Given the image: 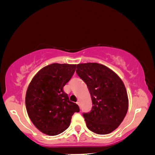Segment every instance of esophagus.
<instances>
[{
    "instance_id": "obj_1",
    "label": "esophagus",
    "mask_w": 155,
    "mask_h": 155,
    "mask_svg": "<svg viewBox=\"0 0 155 155\" xmlns=\"http://www.w3.org/2000/svg\"><path fill=\"white\" fill-rule=\"evenodd\" d=\"M77 104H78V106H79V107L81 106V103H80V102H79V101H78V102H77Z\"/></svg>"
}]
</instances>
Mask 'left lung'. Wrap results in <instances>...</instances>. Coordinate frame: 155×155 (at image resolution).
Instances as JSON below:
<instances>
[{"instance_id":"obj_1","label":"left lung","mask_w":155,"mask_h":155,"mask_svg":"<svg viewBox=\"0 0 155 155\" xmlns=\"http://www.w3.org/2000/svg\"><path fill=\"white\" fill-rule=\"evenodd\" d=\"M77 68L92 101L90 112L83 114L87 127L96 134H109L119 127L127 115L128 99L124 84L104 65L87 63L78 64Z\"/></svg>"}]
</instances>
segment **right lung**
Masks as SVG:
<instances>
[{"label":"right lung","mask_w":155,"mask_h":155,"mask_svg":"<svg viewBox=\"0 0 155 155\" xmlns=\"http://www.w3.org/2000/svg\"><path fill=\"white\" fill-rule=\"evenodd\" d=\"M74 64H52L41 69L28 85L25 103L33 124L44 134L54 136L69 127L72 116L79 112L64 88L74 74Z\"/></svg>","instance_id":"1"}]
</instances>
